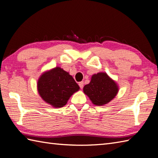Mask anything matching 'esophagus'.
<instances>
[{
	"mask_svg": "<svg viewBox=\"0 0 158 158\" xmlns=\"http://www.w3.org/2000/svg\"><path fill=\"white\" fill-rule=\"evenodd\" d=\"M79 87H80V88H81V89H83V85H84V83H83V81L79 82Z\"/></svg>",
	"mask_w": 158,
	"mask_h": 158,
	"instance_id": "obj_1",
	"label": "esophagus"
}]
</instances>
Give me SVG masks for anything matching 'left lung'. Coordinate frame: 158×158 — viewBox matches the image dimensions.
Listing matches in <instances>:
<instances>
[{"instance_id": "1", "label": "left lung", "mask_w": 158, "mask_h": 158, "mask_svg": "<svg viewBox=\"0 0 158 158\" xmlns=\"http://www.w3.org/2000/svg\"><path fill=\"white\" fill-rule=\"evenodd\" d=\"M119 92L117 83L106 73L94 74L89 84L83 87V92L96 106H103L115 98Z\"/></svg>"}]
</instances>
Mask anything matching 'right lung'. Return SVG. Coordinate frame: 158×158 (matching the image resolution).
<instances>
[{
  "label": "right lung",
  "mask_w": 158,
  "mask_h": 158,
  "mask_svg": "<svg viewBox=\"0 0 158 158\" xmlns=\"http://www.w3.org/2000/svg\"><path fill=\"white\" fill-rule=\"evenodd\" d=\"M79 89L73 77L59 66L43 73L37 81L39 96L54 108L66 105L70 97Z\"/></svg>",
  "instance_id": "1"
}]
</instances>
